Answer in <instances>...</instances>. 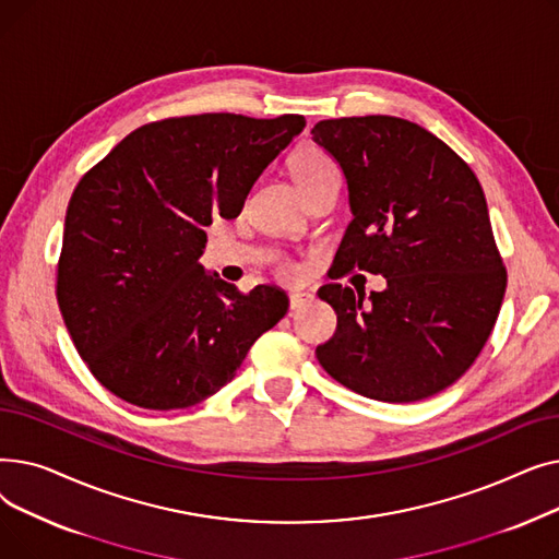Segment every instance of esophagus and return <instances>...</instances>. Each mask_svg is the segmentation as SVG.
Listing matches in <instances>:
<instances>
[{
  "label": "esophagus",
  "instance_id": "1",
  "mask_svg": "<svg viewBox=\"0 0 559 559\" xmlns=\"http://www.w3.org/2000/svg\"><path fill=\"white\" fill-rule=\"evenodd\" d=\"M314 297L310 295V292H304V289H297V292H289V308L292 310H299L304 308L306 304H310Z\"/></svg>",
  "mask_w": 559,
  "mask_h": 559
}]
</instances>
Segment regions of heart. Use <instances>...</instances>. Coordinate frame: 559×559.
I'll use <instances>...</instances> for the list:
<instances>
[{
    "label": "heart",
    "instance_id": "1",
    "mask_svg": "<svg viewBox=\"0 0 559 559\" xmlns=\"http://www.w3.org/2000/svg\"><path fill=\"white\" fill-rule=\"evenodd\" d=\"M289 167L306 197H310L319 188L340 181V169L335 160L324 150H319V146H304V150L292 156ZM285 274H295V264L287 262Z\"/></svg>",
    "mask_w": 559,
    "mask_h": 559
}]
</instances>
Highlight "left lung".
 <instances>
[{"label": "left lung", "instance_id": "8db88e82", "mask_svg": "<svg viewBox=\"0 0 559 559\" xmlns=\"http://www.w3.org/2000/svg\"><path fill=\"white\" fill-rule=\"evenodd\" d=\"M312 140L340 163L354 213L331 272L388 278L367 304L362 289L319 287L337 314L319 365L385 403L447 390L478 358L508 285L480 181L447 142L401 117L321 120Z\"/></svg>", "mask_w": 559, "mask_h": 559}]
</instances>
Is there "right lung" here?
Returning a JSON list of instances; mask_svg holds the SVG:
<instances>
[{
  "instance_id": "add662e5",
  "label": "right lung",
  "mask_w": 559,
  "mask_h": 559,
  "mask_svg": "<svg viewBox=\"0 0 559 559\" xmlns=\"http://www.w3.org/2000/svg\"><path fill=\"white\" fill-rule=\"evenodd\" d=\"M304 115L203 112L144 124L72 192L56 297L99 383L144 409L219 392L287 312L274 285L240 292L199 262L213 217H238Z\"/></svg>"
}]
</instances>
